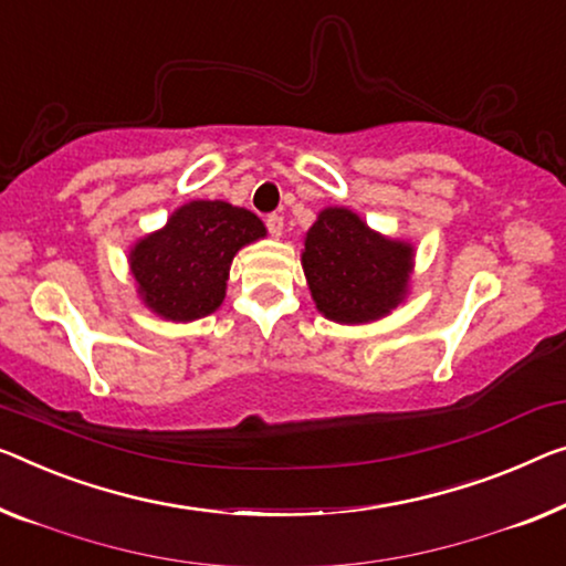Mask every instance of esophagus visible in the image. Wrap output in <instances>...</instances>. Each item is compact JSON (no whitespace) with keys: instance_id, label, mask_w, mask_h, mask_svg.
<instances>
[{"instance_id":"1","label":"esophagus","mask_w":566,"mask_h":566,"mask_svg":"<svg viewBox=\"0 0 566 566\" xmlns=\"http://www.w3.org/2000/svg\"><path fill=\"white\" fill-rule=\"evenodd\" d=\"M266 229H269V233L274 235V239H280L282 231H284V218L280 213L266 216Z\"/></svg>"}]
</instances>
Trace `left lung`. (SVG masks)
<instances>
[{
    "mask_svg": "<svg viewBox=\"0 0 566 566\" xmlns=\"http://www.w3.org/2000/svg\"><path fill=\"white\" fill-rule=\"evenodd\" d=\"M302 269L315 307L340 325H366L407 300L415 243L389 239L350 208H323L305 233Z\"/></svg>",
    "mask_w": 566,
    "mask_h": 566,
    "instance_id": "8db88e82",
    "label": "left lung"
}]
</instances>
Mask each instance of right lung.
<instances>
[{"instance_id":"right-lung-1","label":"right lung","mask_w":566,"mask_h":566,"mask_svg":"<svg viewBox=\"0 0 566 566\" xmlns=\"http://www.w3.org/2000/svg\"><path fill=\"white\" fill-rule=\"evenodd\" d=\"M266 229L247 208L190 200L129 249L139 300L157 317L192 323L223 305L231 261Z\"/></svg>"}]
</instances>
